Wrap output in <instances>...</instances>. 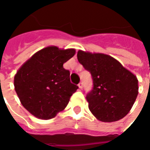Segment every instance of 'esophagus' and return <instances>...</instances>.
<instances>
[{
  "mask_svg": "<svg viewBox=\"0 0 150 150\" xmlns=\"http://www.w3.org/2000/svg\"><path fill=\"white\" fill-rule=\"evenodd\" d=\"M78 86L79 88H83V83H81V82H80V83H79L78 84Z\"/></svg>",
  "mask_w": 150,
  "mask_h": 150,
  "instance_id": "1",
  "label": "esophagus"
}]
</instances>
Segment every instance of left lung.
Returning a JSON list of instances; mask_svg holds the SVG:
<instances>
[{
  "label": "left lung",
  "instance_id": "left-lung-1",
  "mask_svg": "<svg viewBox=\"0 0 150 150\" xmlns=\"http://www.w3.org/2000/svg\"><path fill=\"white\" fill-rule=\"evenodd\" d=\"M77 58L93 79V88L86 96L91 112L102 122L125 117L138 95L137 76L108 54L79 50Z\"/></svg>",
  "mask_w": 150,
  "mask_h": 150
}]
</instances>
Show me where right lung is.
<instances>
[{"label":"right lung","instance_id":"1","mask_svg":"<svg viewBox=\"0 0 150 150\" xmlns=\"http://www.w3.org/2000/svg\"><path fill=\"white\" fill-rule=\"evenodd\" d=\"M75 49L50 46L40 50L21 66L14 76V88L22 106L38 119L54 118L64 110L79 87L70 81L63 63Z\"/></svg>","mask_w":150,"mask_h":150}]
</instances>
